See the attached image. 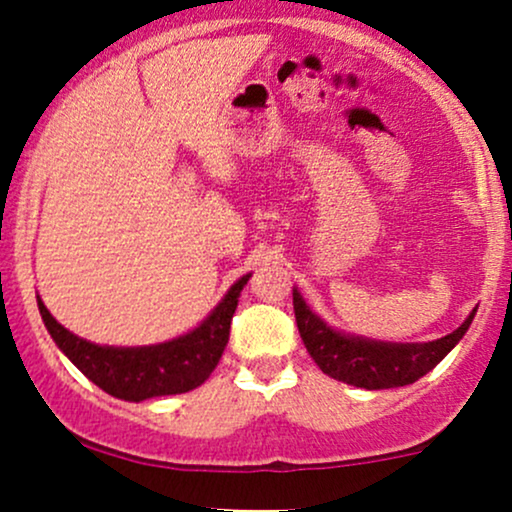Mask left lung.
Returning a JSON list of instances; mask_svg holds the SVG:
<instances>
[{
    "label": "left lung",
    "instance_id": "obj_1",
    "mask_svg": "<svg viewBox=\"0 0 512 512\" xmlns=\"http://www.w3.org/2000/svg\"><path fill=\"white\" fill-rule=\"evenodd\" d=\"M293 313H296V325L305 349L322 373L346 385L387 390V387L416 383L428 370L436 368L469 330L477 310H472L455 332L426 344L373 342V339L351 337V334L332 330L305 305L298 289H293Z\"/></svg>",
    "mask_w": 512,
    "mask_h": 512
}]
</instances>
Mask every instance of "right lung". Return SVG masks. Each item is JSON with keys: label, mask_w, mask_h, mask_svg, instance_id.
<instances>
[{"label": "right lung", "mask_w": 512, "mask_h": 512, "mask_svg": "<svg viewBox=\"0 0 512 512\" xmlns=\"http://www.w3.org/2000/svg\"><path fill=\"white\" fill-rule=\"evenodd\" d=\"M250 274L240 276L207 320L192 332L154 346H98L62 327L38 298L50 337L91 383L125 402L182 395L209 378L228 344L238 296Z\"/></svg>", "instance_id": "right-lung-1"}]
</instances>
